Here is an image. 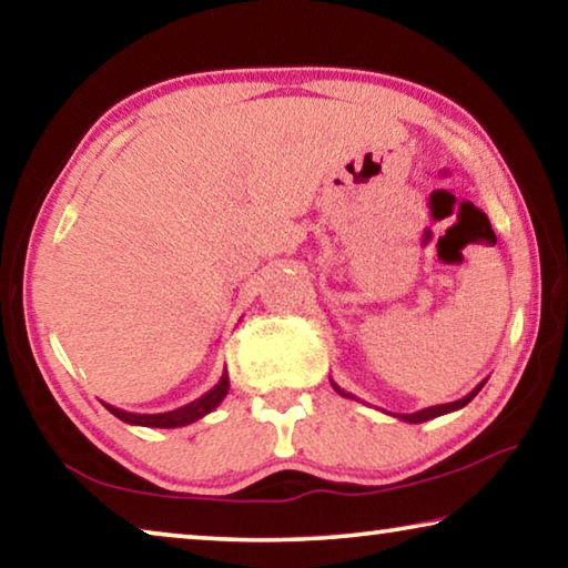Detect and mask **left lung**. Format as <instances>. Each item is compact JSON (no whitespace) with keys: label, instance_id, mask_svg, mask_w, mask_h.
Masks as SVG:
<instances>
[{"label":"left lung","instance_id":"8db88e82","mask_svg":"<svg viewBox=\"0 0 568 568\" xmlns=\"http://www.w3.org/2000/svg\"><path fill=\"white\" fill-rule=\"evenodd\" d=\"M333 383V388L341 393L343 398H353V400H358L353 396V393H348V390H343L338 383L335 381H331ZM486 386V381H480L478 386L468 393V396H464V398H458V400H450V403H440V406H428V408H420V410H416V413H390V416H396V418H400V420H406V423H423V420H430V418H438V416H446V413H454V410H458V408H464V406H468L470 400L476 398V393Z\"/></svg>","mask_w":568,"mask_h":568}]
</instances>
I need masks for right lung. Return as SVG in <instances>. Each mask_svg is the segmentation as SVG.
<instances>
[{
	"label": "right lung",
	"mask_w": 568,
	"mask_h": 568,
	"mask_svg": "<svg viewBox=\"0 0 568 568\" xmlns=\"http://www.w3.org/2000/svg\"><path fill=\"white\" fill-rule=\"evenodd\" d=\"M227 390H230V378H227V371H223V376H220V381L205 393V396H200L192 403H187V406H180L175 410H168V413H130V410L114 408V406H110V403H104V408H108L112 416H118L120 420L130 423V426L180 428V426H190V423H195L203 416H207L210 410H215L220 403L225 400Z\"/></svg>",
	"instance_id": "right-lung-1"
}]
</instances>
